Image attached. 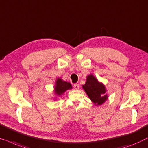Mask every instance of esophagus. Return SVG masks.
Here are the masks:
<instances>
[{"instance_id":"obj_1","label":"esophagus","mask_w":148,"mask_h":148,"mask_svg":"<svg viewBox=\"0 0 148 148\" xmlns=\"http://www.w3.org/2000/svg\"><path fill=\"white\" fill-rule=\"evenodd\" d=\"M73 87L75 89H79V84H77V83H75V84L73 85Z\"/></svg>"}]
</instances>
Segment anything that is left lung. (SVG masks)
<instances>
[{"label": "left lung", "mask_w": 148, "mask_h": 148, "mask_svg": "<svg viewBox=\"0 0 148 148\" xmlns=\"http://www.w3.org/2000/svg\"><path fill=\"white\" fill-rule=\"evenodd\" d=\"M83 89L85 90L91 101L96 106L103 103L108 97L105 85L102 83L99 82L97 78L92 74L87 77L86 83L83 85Z\"/></svg>", "instance_id": "left-lung-1"}]
</instances>
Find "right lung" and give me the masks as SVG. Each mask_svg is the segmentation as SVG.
<instances>
[{
    "mask_svg": "<svg viewBox=\"0 0 148 148\" xmlns=\"http://www.w3.org/2000/svg\"><path fill=\"white\" fill-rule=\"evenodd\" d=\"M72 89V85L70 83L63 81L61 79L58 78L57 79L55 86V93L57 96H61L68 89Z\"/></svg>",
    "mask_w": 148,
    "mask_h": 148,
    "instance_id": "right-lung-1",
    "label": "right lung"
}]
</instances>
